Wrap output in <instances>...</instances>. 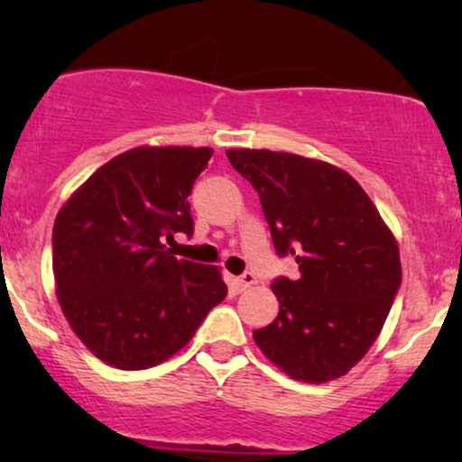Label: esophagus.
I'll list each match as a JSON object with an SVG mask.
<instances>
[{
    "instance_id": "obj_1",
    "label": "esophagus",
    "mask_w": 462,
    "mask_h": 462,
    "mask_svg": "<svg viewBox=\"0 0 462 462\" xmlns=\"http://www.w3.org/2000/svg\"><path fill=\"white\" fill-rule=\"evenodd\" d=\"M252 284H256V275H254L252 272H245L243 275H238V278H235L236 291H245Z\"/></svg>"
}]
</instances>
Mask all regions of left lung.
I'll list each match as a JSON object with an SVG mask.
<instances>
[{
	"label": "left lung",
	"instance_id": "obj_1",
	"mask_svg": "<svg viewBox=\"0 0 462 462\" xmlns=\"http://www.w3.org/2000/svg\"><path fill=\"white\" fill-rule=\"evenodd\" d=\"M226 153L258 190L278 256L291 254L300 267L295 280H273L280 312L254 341L293 380L341 378L374 346L402 284L393 232L334 164L269 150Z\"/></svg>",
	"mask_w": 462,
	"mask_h": 462
}]
</instances>
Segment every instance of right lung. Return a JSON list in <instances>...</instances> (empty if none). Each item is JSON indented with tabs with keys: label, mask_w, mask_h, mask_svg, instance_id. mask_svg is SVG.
<instances>
[{
	"label": "right lung",
	"mask_w": 462,
	"mask_h": 462,
	"mask_svg": "<svg viewBox=\"0 0 462 462\" xmlns=\"http://www.w3.org/2000/svg\"><path fill=\"white\" fill-rule=\"evenodd\" d=\"M210 147H134L108 161L56 217V295L79 341L116 369H147L193 338L227 286L178 261L164 238L193 235L189 195Z\"/></svg>",
	"instance_id": "1"
}]
</instances>
